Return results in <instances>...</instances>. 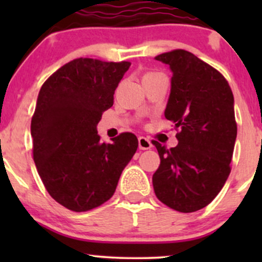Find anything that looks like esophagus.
I'll return each mask as SVG.
<instances>
[{"instance_id":"esophagus-1","label":"esophagus","mask_w":262,"mask_h":262,"mask_svg":"<svg viewBox=\"0 0 262 262\" xmlns=\"http://www.w3.org/2000/svg\"><path fill=\"white\" fill-rule=\"evenodd\" d=\"M138 144H139V149L140 150H148L152 146L151 141H150L148 138H145V137L138 138Z\"/></svg>"}]
</instances>
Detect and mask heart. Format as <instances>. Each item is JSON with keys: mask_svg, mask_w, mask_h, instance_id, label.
I'll return each mask as SVG.
<instances>
[{"mask_svg": "<svg viewBox=\"0 0 262 262\" xmlns=\"http://www.w3.org/2000/svg\"><path fill=\"white\" fill-rule=\"evenodd\" d=\"M162 74L160 73H155V71H149V73H145L143 75V81L145 80H149V79H152V77H156V76H161Z\"/></svg>", "mask_w": 262, "mask_h": 262, "instance_id": "obj_1", "label": "heart"}]
</instances>
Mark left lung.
I'll list each match as a JSON object with an SVG mask.
<instances>
[{
	"mask_svg": "<svg viewBox=\"0 0 262 262\" xmlns=\"http://www.w3.org/2000/svg\"><path fill=\"white\" fill-rule=\"evenodd\" d=\"M155 59L172 71L165 118L175 125L179 144L167 149L152 140L160 156L152 186L167 207L196 212L214 200L230 173L236 139L233 92L217 69L187 50Z\"/></svg>",
	"mask_w": 262,
	"mask_h": 262,
	"instance_id": "obj_1",
	"label": "left lung"
}]
</instances>
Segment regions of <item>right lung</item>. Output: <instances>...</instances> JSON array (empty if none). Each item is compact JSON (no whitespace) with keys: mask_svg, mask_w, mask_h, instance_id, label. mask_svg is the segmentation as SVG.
<instances>
[{"mask_svg":"<svg viewBox=\"0 0 262 262\" xmlns=\"http://www.w3.org/2000/svg\"><path fill=\"white\" fill-rule=\"evenodd\" d=\"M129 66V61L75 59L39 91L31 123L33 159L48 193L73 212L107 202L138 149L133 133L101 143L96 129L102 113L113 106Z\"/></svg>","mask_w":262,"mask_h":262,"instance_id":"obj_1","label":"right lung"}]
</instances>
